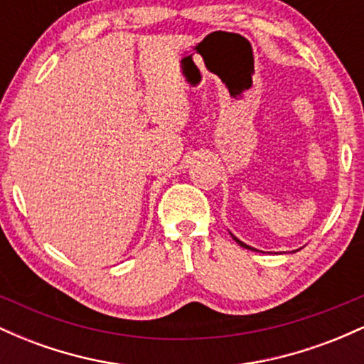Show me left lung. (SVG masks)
<instances>
[{
	"instance_id": "left-lung-1",
	"label": "left lung",
	"mask_w": 364,
	"mask_h": 364,
	"mask_svg": "<svg viewBox=\"0 0 364 364\" xmlns=\"http://www.w3.org/2000/svg\"><path fill=\"white\" fill-rule=\"evenodd\" d=\"M229 235H231V236H232V240H235L237 245H240V246H243V248H246V250H252V252H258V250H257V248H253V246L246 245V243H243V241H241V240H237V237H236L235 235H232V232H229Z\"/></svg>"
}]
</instances>
